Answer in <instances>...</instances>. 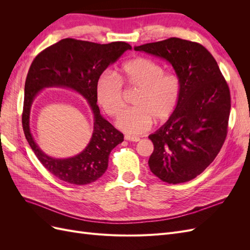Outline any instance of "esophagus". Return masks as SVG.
Masks as SVG:
<instances>
[{"label":"esophagus","instance_id":"34e87169","mask_svg":"<svg viewBox=\"0 0 250 250\" xmlns=\"http://www.w3.org/2000/svg\"><path fill=\"white\" fill-rule=\"evenodd\" d=\"M124 139L126 141H129V142H139L140 141V138H138V137H131V135H125Z\"/></svg>","mask_w":250,"mask_h":250}]
</instances>
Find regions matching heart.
Wrapping results in <instances>:
<instances>
[{"label":"heart","mask_w":250,"mask_h":250,"mask_svg":"<svg viewBox=\"0 0 250 250\" xmlns=\"http://www.w3.org/2000/svg\"><path fill=\"white\" fill-rule=\"evenodd\" d=\"M116 76L104 73L96 82L97 101L109 116L122 111V85L139 88L134 108L124 111L117 120V126L129 134H141L149 130L153 121L163 123L172 115L179 101L180 82L173 74L151 59L135 57L128 60L118 70Z\"/></svg>","instance_id":"heart-1"}]
</instances>
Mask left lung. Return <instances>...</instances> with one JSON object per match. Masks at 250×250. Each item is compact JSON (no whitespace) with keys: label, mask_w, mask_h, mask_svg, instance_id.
Masks as SVG:
<instances>
[{"label":"left lung","mask_w":250,"mask_h":250,"mask_svg":"<svg viewBox=\"0 0 250 250\" xmlns=\"http://www.w3.org/2000/svg\"><path fill=\"white\" fill-rule=\"evenodd\" d=\"M134 50L165 59L180 82L176 109L148 137L154 145L149 168L165 183L190 181L215 160L228 134V83L213 55L200 43L171 37Z\"/></svg>","instance_id":"obj_1"}]
</instances>
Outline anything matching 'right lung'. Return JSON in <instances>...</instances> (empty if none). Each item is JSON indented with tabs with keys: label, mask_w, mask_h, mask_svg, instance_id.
<instances>
[{
	"label": "right lung",
	"mask_w": 250,
	"mask_h": 250,
	"mask_svg": "<svg viewBox=\"0 0 250 250\" xmlns=\"http://www.w3.org/2000/svg\"><path fill=\"white\" fill-rule=\"evenodd\" d=\"M127 50H131V46L123 42L100 44L64 39L41 52L30 66L25 83L22 129L36 157L58 179L79 186L94 183L106 171L111 150L124 141L123 133L101 116L97 105L96 82ZM49 87L69 88L78 92L88 101L93 113L92 138L88 146L75 157H49L37 145L29 129L33 101L41 90Z\"/></svg>",
	"instance_id": "obj_1"
}]
</instances>
